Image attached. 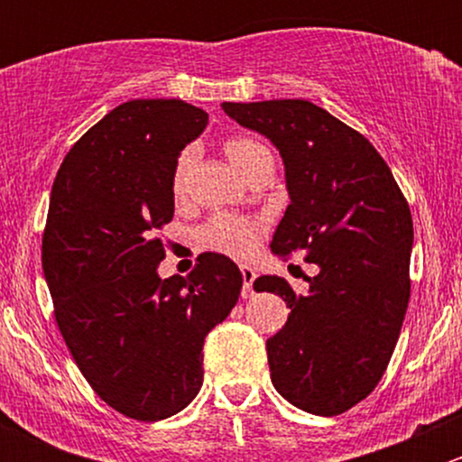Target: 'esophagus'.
Returning <instances> with one entry per match:
<instances>
[{
  "label": "esophagus",
  "mask_w": 462,
  "mask_h": 462,
  "mask_svg": "<svg viewBox=\"0 0 462 462\" xmlns=\"http://www.w3.org/2000/svg\"><path fill=\"white\" fill-rule=\"evenodd\" d=\"M241 277H244V291H241V295H244V300H248V297H253V283L257 279V270L253 265H241Z\"/></svg>",
  "instance_id": "esophagus-1"
}]
</instances>
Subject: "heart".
<instances>
[{"label": "heart", "instance_id": "b5f03b06", "mask_svg": "<svg viewBox=\"0 0 462 462\" xmlns=\"http://www.w3.org/2000/svg\"><path fill=\"white\" fill-rule=\"evenodd\" d=\"M227 161L235 167L239 174H244L250 165L261 156H265L268 147L253 141V138L236 136L230 138L223 144ZM194 161V149H183L176 158L174 171H171V192L180 197L185 189V180H188L189 165ZM259 223L253 218L244 217H232V214H217L209 218L201 227V241L205 248L217 250V253L230 254V257H248L254 253L259 239Z\"/></svg>", "mask_w": 462, "mask_h": 462}]
</instances>
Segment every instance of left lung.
Here are the masks:
<instances>
[{
  "instance_id": "8db88e82",
  "label": "left lung",
  "mask_w": 462,
  "mask_h": 462,
  "mask_svg": "<svg viewBox=\"0 0 462 462\" xmlns=\"http://www.w3.org/2000/svg\"><path fill=\"white\" fill-rule=\"evenodd\" d=\"M221 106L282 153L291 205L273 254L319 265L306 295L277 274L254 282L291 309L265 342L273 384L297 409L337 416L375 389L398 342L411 291L409 205L374 144L313 102Z\"/></svg>"
}]
</instances>
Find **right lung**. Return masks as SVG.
Instances as JSON below:
<instances>
[{"label": "right lung", "mask_w": 462, "mask_h": 462, "mask_svg": "<svg viewBox=\"0 0 462 462\" xmlns=\"http://www.w3.org/2000/svg\"><path fill=\"white\" fill-rule=\"evenodd\" d=\"M205 125L208 114L183 100L123 102L73 144L51 189L42 268L60 333L91 389L144 422L197 398L205 335L244 283L235 261L214 253L188 277H158L171 171Z\"/></svg>", "instance_id": "right-lung-1"}]
</instances>
